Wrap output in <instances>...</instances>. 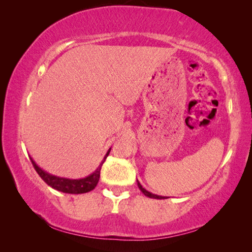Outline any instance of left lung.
Returning a JSON list of instances; mask_svg holds the SVG:
<instances>
[{"instance_id":"left-lung-1","label":"left lung","mask_w":252,"mask_h":252,"mask_svg":"<svg viewBox=\"0 0 252 252\" xmlns=\"http://www.w3.org/2000/svg\"><path fill=\"white\" fill-rule=\"evenodd\" d=\"M137 186H138V189H141V191L143 192V194L145 195V196H147V197H149V198H154V199H167V198H168V197H163V196L155 195V194H153V192L146 190V189H144V187L141 185V183H140V182H138V181H137Z\"/></svg>"}]
</instances>
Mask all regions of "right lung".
Listing matches in <instances>:
<instances>
[{
    "mask_svg": "<svg viewBox=\"0 0 252 252\" xmlns=\"http://www.w3.org/2000/svg\"><path fill=\"white\" fill-rule=\"evenodd\" d=\"M110 149L111 148H109L108 152L106 153L104 159L101 160L100 164L98 165V168L96 169L92 174L85 176L83 179H67V178H61V176L53 175L51 173H47L43 169H41L31 157H30V160L32 164H33L37 174L41 176V179L43 180L47 185L53 187L54 189L63 191V192H67V194H84V192L93 190L96 187V185H97L99 181L101 165H103V163L105 162L106 158L108 157Z\"/></svg>",
    "mask_w": 252,
    "mask_h": 252,
    "instance_id": "add662e5",
    "label": "right lung"
}]
</instances>
